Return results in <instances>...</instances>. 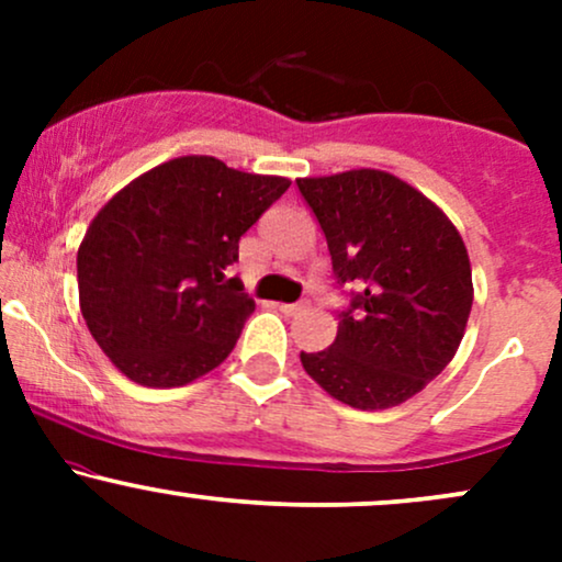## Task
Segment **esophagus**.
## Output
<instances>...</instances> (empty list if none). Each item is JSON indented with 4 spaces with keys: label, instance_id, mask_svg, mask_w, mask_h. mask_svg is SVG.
Listing matches in <instances>:
<instances>
[{
    "label": "esophagus",
    "instance_id": "1",
    "mask_svg": "<svg viewBox=\"0 0 562 562\" xmlns=\"http://www.w3.org/2000/svg\"><path fill=\"white\" fill-rule=\"evenodd\" d=\"M308 303L306 301H299V303H280V312H285L288 317H295V314L306 312Z\"/></svg>",
    "mask_w": 562,
    "mask_h": 562
}]
</instances>
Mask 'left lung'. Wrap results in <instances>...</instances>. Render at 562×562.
I'll return each mask as SVG.
<instances>
[{"instance_id": "left-lung-1", "label": "left lung", "mask_w": 562, "mask_h": 562, "mask_svg": "<svg viewBox=\"0 0 562 562\" xmlns=\"http://www.w3.org/2000/svg\"><path fill=\"white\" fill-rule=\"evenodd\" d=\"M325 232L335 285H357L338 335L301 364L353 409H389L420 393L460 348L473 274L460 232L398 177L357 169L295 179Z\"/></svg>"}]
</instances>
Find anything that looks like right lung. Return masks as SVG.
<instances>
[{"instance_id":"right-lung-1","label":"right lung","mask_w":562,"mask_h":562,"mask_svg":"<svg viewBox=\"0 0 562 562\" xmlns=\"http://www.w3.org/2000/svg\"><path fill=\"white\" fill-rule=\"evenodd\" d=\"M288 187L184 156L102 205L76 256L79 301L97 346L128 380L177 389L229 357L256 308L229 274L237 243Z\"/></svg>"}]
</instances>
